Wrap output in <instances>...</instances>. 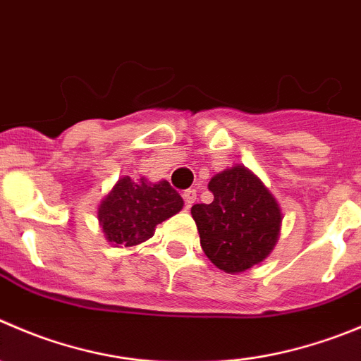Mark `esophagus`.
<instances>
[{
	"mask_svg": "<svg viewBox=\"0 0 361 361\" xmlns=\"http://www.w3.org/2000/svg\"><path fill=\"white\" fill-rule=\"evenodd\" d=\"M183 198L184 202H186L188 207H191V205L195 204V200H197V190H186L183 193Z\"/></svg>",
	"mask_w": 361,
	"mask_h": 361,
	"instance_id": "esophagus-1",
	"label": "esophagus"
}]
</instances>
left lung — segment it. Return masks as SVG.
Listing matches in <instances>:
<instances>
[{"mask_svg": "<svg viewBox=\"0 0 361 361\" xmlns=\"http://www.w3.org/2000/svg\"><path fill=\"white\" fill-rule=\"evenodd\" d=\"M209 191L214 195L211 204L191 207L209 260L230 274L262 262L281 226L280 207L269 190L245 166H232L211 178Z\"/></svg>", "mask_w": 361, "mask_h": 361, "instance_id": "left-lung-1", "label": "left lung"}]
</instances>
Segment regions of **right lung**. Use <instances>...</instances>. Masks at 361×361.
<instances>
[{
    "label": "right lung",
    "mask_w": 361,
    "mask_h": 361,
    "mask_svg": "<svg viewBox=\"0 0 361 361\" xmlns=\"http://www.w3.org/2000/svg\"><path fill=\"white\" fill-rule=\"evenodd\" d=\"M183 197L161 180L122 177L99 205L97 218L106 239L115 246H136L156 232V226L183 209Z\"/></svg>",
    "instance_id": "right-lung-1"
}]
</instances>
